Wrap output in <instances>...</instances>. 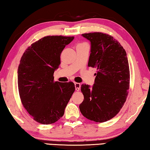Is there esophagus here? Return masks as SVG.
Instances as JSON below:
<instances>
[{"instance_id": "1", "label": "esophagus", "mask_w": 150, "mask_h": 150, "mask_svg": "<svg viewBox=\"0 0 150 150\" xmlns=\"http://www.w3.org/2000/svg\"><path fill=\"white\" fill-rule=\"evenodd\" d=\"M75 91H79L80 90V88H81V84L79 83H75Z\"/></svg>"}]
</instances>
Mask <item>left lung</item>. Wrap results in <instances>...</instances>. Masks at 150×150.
I'll return each instance as SVG.
<instances>
[{"mask_svg":"<svg viewBox=\"0 0 150 150\" xmlns=\"http://www.w3.org/2000/svg\"><path fill=\"white\" fill-rule=\"evenodd\" d=\"M91 42L88 67H96L95 83L83 84L82 115L88 120L103 122L117 115L128 95L130 70L125 50L112 36L101 32L83 34Z\"/></svg>","mask_w":150,"mask_h":150,"instance_id":"obj_1","label":"left lung"}]
</instances>
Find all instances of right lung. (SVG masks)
Instances as JSON below:
<instances>
[{"label":"right lung","instance_id":"obj_1","mask_svg":"<svg viewBox=\"0 0 150 150\" xmlns=\"http://www.w3.org/2000/svg\"><path fill=\"white\" fill-rule=\"evenodd\" d=\"M74 37L45 36L28 47L18 69V85L24 107L34 120L42 124L57 122L75 91L72 82L54 81L60 55Z\"/></svg>","mask_w":150,"mask_h":150}]
</instances>
